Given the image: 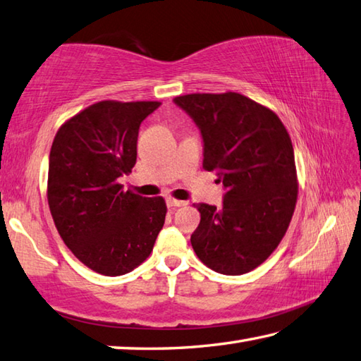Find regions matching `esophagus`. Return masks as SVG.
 Here are the masks:
<instances>
[{
    "label": "esophagus",
    "instance_id": "obj_1",
    "mask_svg": "<svg viewBox=\"0 0 361 361\" xmlns=\"http://www.w3.org/2000/svg\"><path fill=\"white\" fill-rule=\"evenodd\" d=\"M186 204V202H183V200H176V199H167V207L169 208H178V207H185Z\"/></svg>",
    "mask_w": 361,
    "mask_h": 361
}]
</instances>
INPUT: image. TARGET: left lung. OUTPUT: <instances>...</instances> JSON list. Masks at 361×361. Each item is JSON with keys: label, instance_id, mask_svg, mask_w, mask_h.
<instances>
[{"label": "left lung", "instance_id": "8db88e82", "mask_svg": "<svg viewBox=\"0 0 361 361\" xmlns=\"http://www.w3.org/2000/svg\"><path fill=\"white\" fill-rule=\"evenodd\" d=\"M173 102L203 137V169L227 192L222 208L199 203L195 255L219 274L250 272L277 249L298 202L291 137L279 116L236 92L189 94Z\"/></svg>", "mask_w": 361, "mask_h": 361}]
</instances>
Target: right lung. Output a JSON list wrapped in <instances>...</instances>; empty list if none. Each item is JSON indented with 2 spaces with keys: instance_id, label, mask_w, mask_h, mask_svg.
I'll use <instances>...</instances> for the list:
<instances>
[{
  "instance_id": "add662e5",
  "label": "right lung",
  "mask_w": 361,
  "mask_h": 361,
  "mask_svg": "<svg viewBox=\"0 0 361 361\" xmlns=\"http://www.w3.org/2000/svg\"><path fill=\"white\" fill-rule=\"evenodd\" d=\"M159 102L103 100L61 125L49 152L47 197L62 241L89 269L131 272L153 250L166 221L162 197L123 190L142 120Z\"/></svg>"
}]
</instances>
